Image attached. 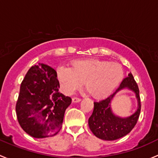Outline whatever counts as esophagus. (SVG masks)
I'll list each match as a JSON object with an SVG mask.
<instances>
[{
	"label": "esophagus",
	"mask_w": 158,
	"mask_h": 158,
	"mask_svg": "<svg viewBox=\"0 0 158 158\" xmlns=\"http://www.w3.org/2000/svg\"><path fill=\"white\" fill-rule=\"evenodd\" d=\"M81 100V99L78 98V97H73V98H72L73 103H79Z\"/></svg>",
	"instance_id": "1"
}]
</instances>
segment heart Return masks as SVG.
Instances as JSON below:
<instances>
[{"mask_svg":"<svg viewBox=\"0 0 158 158\" xmlns=\"http://www.w3.org/2000/svg\"><path fill=\"white\" fill-rule=\"evenodd\" d=\"M123 77L121 64L97 59L74 61L71 68L60 67L57 69V77L64 93L71 94L84 82L89 94L97 100L110 95Z\"/></svg>","mask_w":158,"mask_h":158,"instance_id":"heart-1","label":"heart"}]
</instances>
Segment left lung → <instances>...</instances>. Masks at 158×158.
Instances as JSON below:
<instances>
[{
  "instance_id": "8db88e82",
  "label": "left lung",
  "mask_w": 158,
  "mask_h": 158,
  "mask_svg": "<svg viewBox=\"0 0 158 158\" xmlns=\"http://www.w3.org/2000/svg\"><path fill=\"white\" fill-rule=\"evenodd\" d=\"M127 88L136 94L138 100V109L132 115L128 117L115 116L112 113L110 103L114 95L121 89ZM94 109L88 119L89 127L96 137L106 141H113L128 135L137 123L141 112L139 89L134 77L130 73L123 79L116 90L107 98L94 102Z\"/></svg>"
}]
</instances>
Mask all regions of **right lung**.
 <instances>
[{"mask_svg":"<svg viewBox=\"0 0 158 158\" xmlns=\"http://www.w3.org/2000/svg\"><path fill=\"white\" fill-rule=\"evenodd\" d=\"M58 89L56 71L44 64L32 66L21 83L16 113L19 126L32 137H52L61 129L71 99Z\"/></svg>","mask_w":158,"mask_h":158,"instance_id":"1","label":"right lung"}]
</instances>
